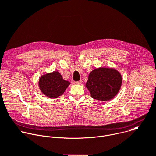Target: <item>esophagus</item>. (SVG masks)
Masks as SVG:
<instances>
[{
  "instance_id": "1",
  "label": "esophagus",
  "mask_w": 156,
  "mask_h": 156,
  "mask_svg": "<svg viewBox=\"0 0 156 156\" xmlns=\"http://www.w3.org/2000/svg\"><path fill=\"white\" fill-rule=\"evenodd\" d=\"M81 82H82V81H81V80H80V81H75L74 83H75V84H81Z\"/></svg>"
}]
</instances>
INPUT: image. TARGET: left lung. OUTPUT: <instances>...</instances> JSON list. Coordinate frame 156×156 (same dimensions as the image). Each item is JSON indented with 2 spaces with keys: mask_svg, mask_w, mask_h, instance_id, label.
Here are the masks:
<instances>
[{
  "mask_svg": "<svg viewBox=\"0 0 156 156\" xmlns=\"http://www.w3.org/2000/svg\"><path fill=\"white\" fill-rule=\"evenodd\" d=\"M122 83L120 73L115 69L100 68L90 73L86 87L95 100L107 101L118 93Z\"/></svg>",
  "mask_w": 156,
  "mask_h": 156,
  "instance_id": "left-lung-1",
  "label": "left lung"
}]
</instances>
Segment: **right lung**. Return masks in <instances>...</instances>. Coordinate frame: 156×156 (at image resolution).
Segmentation results:
<instances>
[{
    "instance_id": "add662e5",
    "label": "right lung",
    "mask_w": 156,
    "mask_h": 156,
    "mask_svg": "<svg viewBox=\"0 0 156 156\" xmlns=\"http://www.w3.org/2000/svg\"><path fill=\"white\" fill-rule=\"evenodd\" d=\"M63 79L58 72H53L42 76L39 80V87L41 92L51 98L62 95L69 84Z\"/></svg>"
}]
</instances>
